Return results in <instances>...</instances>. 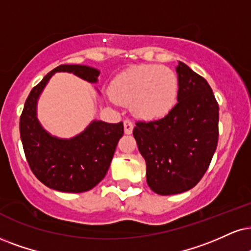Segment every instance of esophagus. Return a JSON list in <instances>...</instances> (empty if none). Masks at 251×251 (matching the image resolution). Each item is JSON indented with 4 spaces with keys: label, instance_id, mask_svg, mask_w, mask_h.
I'll return each mask as SVG.
<instances>
[{
    "label": "esophagus",
    "instance_id": "obj_1",
    "mask_svg": "<svg viewBox=\"0 0 251 251\" xmlns=\"http://www.w3.org/2000/svg\"><path fill=\"white\" fill-rule=\"evenodd\" d=\"M123 126H125V132L126 135H130L132 132V129H134V123L131 122L130 120H126L123 122Z\"/></svg>",
    "mask_w": 251,
    "mask_h": 251
}]
</instances>
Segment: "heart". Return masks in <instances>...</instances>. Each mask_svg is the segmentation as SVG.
I'll return each mask as SVG.
<instances>
[{
	"mask_svg": "<svg viewBox=\"0 0 251 251\" xmlns=\"http://www.w3.org/2000/svg\"><path fill=\"white\" fill-rule=\"evenodd\" d=\"M178 76L169 67L138 65L117 74L110 85V97L130 106L132 114L144 121L165 117L177 103Z\"/></svg>",
	"mask_w": 251,
	"mask_h": 251,
	"instance_id": "1",
	"label": "heart"
}]
</instances>
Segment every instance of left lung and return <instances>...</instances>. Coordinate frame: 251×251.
Instances as JSON below:
<instances>
[{
  "label": "left lung",
  "instance_id": "left-lung-1",
  "mask_svg": "<svg viewBox=\"0 0 251 251\" xmlns=\"http://www.w3.org/2000/svg\"><path fill=\"white\" fill-rule=\"evenodd\" d=\"M178 103L163 119L137 122L134 137L154 193L193 188L208 169L219 137V104L202 76L179 61Z\"/></svg>",
  "mask_w": 251,
  "mask_h": 251
}]
</instances>
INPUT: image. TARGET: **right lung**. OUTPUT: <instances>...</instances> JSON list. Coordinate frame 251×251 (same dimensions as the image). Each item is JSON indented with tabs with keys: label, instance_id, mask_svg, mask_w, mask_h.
Listing matches in <instances>:
<instances>
[{
	"label": "right lung",
	"instance_id": "1",
	"mask_svg": "<svg viewBox=\"0 0 251 251\" xmlns=\"http://www.w3.org/2000/svg\"><path fill=\"white\" fill-rule=\"evenodd\" d=\"M69 72L97 83L100 71L86 65H60L44 76L27 97L20 119L21 140L33 175L45 186L69 193L92 190L104 178L123 136V123L92 121L72 138L52 136L37 119V102L51 76Z\"/></svg>",
	"mask_w": 251,
	"mask_h": 251
}]
</instances>
